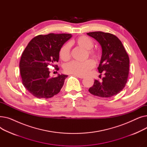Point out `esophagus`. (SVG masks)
Here are the masks:
<instances>
[{"label": "esophagus", "instance_id": "34e87169", "mask_svg": "<svg viewBox=\"0 0 147 147\" xmlns=\"http://www.w3.org/2000/svg\"><path fill=\"white\" fill-rule=\"evenodd\" d=\"M76 77H78V78H80V79H83L84 78V76H80V75H75Z\"/></svg>", "mask_w": 147, "mask_h": 147}]
</instances>
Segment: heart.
I'll use <instances>...</instances> for the list:
<instances>
[{"label": "heart", "instance_id": "heart-1", "mask_svg": "<svg viewBox=\"0 0 147 147\" xmlns=\"http://www.w3.org/2000/svg\"><path fill=\"white\" fill-rule=\"evenodd\" d=\"M74 43L80 47L87 49L89 55L95 60L99 58V54L95 50L92 49L94 46V42L86 36H80L74 40ZM59 57L63 61H67L70 59V45L67 43L61 46L59 51ZM95 67V63L92 59H88L84 62L73 61L66 64L64 71L68 74L84 76L87 74Z\"/></svg>", "mask_w": 147, "mask_h": 147}]
</instances>
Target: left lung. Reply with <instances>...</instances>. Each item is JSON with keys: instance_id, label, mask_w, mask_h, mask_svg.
<instances>
[{"instance_id": "1", "label": "left lung", "mask_w": 147, "mask_h": 147, "mask_svg": "<svg viewBox=\"0 0 147 147\" xmlns=\"http://www.w3.org/2000/svg\"><path fill=\"white\" fill-rule=\"evenodd\" d=\"M87 34L94 38L101 46L102 57L98 69L100 73H103L105 75L102 82L95 80L89 92L99 97L113 96L120 93L127 82L129 71L128 54L119 38L113 34L94 32Z\"/></svg>"}]
</instances>
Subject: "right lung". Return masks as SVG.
Returning <instances> with one entry per match:
<instances>
[{
    "label": "right lung",
    "instance_id": "add662e5",
    "mask_svg": "<svg viewBox=\"0 0 147 147\" xmlns=\"http://www.w3.org/2000/svg\"><path fill=\"white\" fill-rule=\"evenodd\" d=\"M71 34L49 33L38 35L31 40L20 62V74L25 88L37 98H49L58 94L63 88L67 75L51 78L49 67L58 70L59 51L71 37Z\"/></svg>",
    "mask_w": 147,
    "mask_h": 147
}]
</instances>
